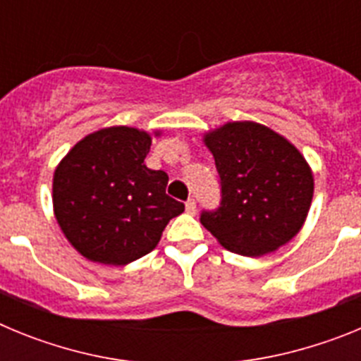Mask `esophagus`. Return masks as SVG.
I'll use <instances>...</instances> for the list:
<instances>
[{
  "mask_svg": "<svg viewBox=\"0 0 361 361\" xmlns=\"http://www.w3.org/2000/svg\"><path fill=\"white\" fill-rule=\"evenodd\" d=\"M186 212L190 213V215H195V212H197L195 200H193V199H188L186 200Z\"/></svg>",
  "mask_w": 361,
  "mask_h": 361,
  "instance_id": "obj_1",
  "label": "esophagus"
}]
</instances>
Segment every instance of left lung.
I'll list each match as a JSON object with an SVG mask.
<instances>
[{
	"instance_id": "obj_1",
	"label": "left lung",
	"mask_w": 361,
	"mask_h": 361,
	"mask_svg": "<svg viewBox=\"0 0 361 361\" xmlns=\"http://www.w3.org/2000/svg\"><path fill=\"white\" fill-rule=\"evenodd\" d=\"M220 177V206L200 222L226 250L262 257L288 244L311 208L312 171L302 153L264 124L228 123L204 135Z\"/></svg>"
}]
</instances>
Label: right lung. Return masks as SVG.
Instances as JSON below:
<instances>
[{"mask_svg": "<svg viewBox=\"0 0 361 361\" xmlns=\"http://www.w3.org/2000/svg\"><path fill=\"white\" fill-rule=\"evenodd\" d=\"M149 146L148 132L103 128L81 139L54 171L57 224L92 262L124 266L145 257L184 212L166 195L168 175L145 164Z\"/></svg>", "mask_w": 361, "mask_h": 361, "instance_id": "add662e5", "label": "right lung"}]
</instances>
